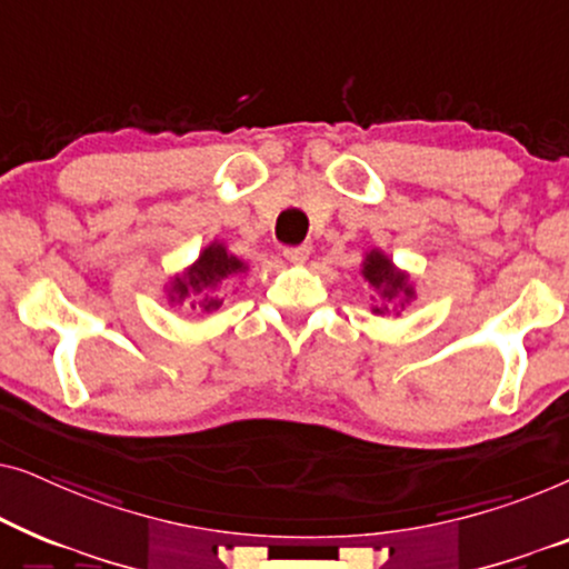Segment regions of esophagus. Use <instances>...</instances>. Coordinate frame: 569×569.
Listing matches in <instances>:
<instances>
[{
	"instance_id": "1",
	"label": "esophagus",
	"mask_w": 569,
	"mask_h": 569,
	"mask_svg": "<svg viewBox=\"0 0 569 569\" xmlns=\"http://www.w3.org/2000/svg\"><path fill=\"white\" fill-rule=\"evenodd\" d=\"M310 256V248L308 246H292V248H284V259L292 261V263H306Z\"/></svg>"
}]
</instances>
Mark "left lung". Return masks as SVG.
Returning <instances> with one entry per match:
<instances>
[{"instance_id":"1","label":"left lung","mask_w":569,"mask_h":569,"mask_svg":"<svg viewBox=\"0 0 569 569\" xmlns=\"http://www.w3.org/2000/svg\"><path fill=\"white\" fill-rule=\"evenodd\" d=\"M362 277L378 295V306H372V313L376 316H386L391 313V310L399 316L401 310L417 298L411 277L403 269L396 267L380 248H370V251L365 253Z\"/></svg>"}]
</instances>
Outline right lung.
I'll list each match as a JSON object with an SVG mask.
<instances>
[{
  "mask_svg": "<svg viewBox=\"0 0 569 569\" xmlns=\"http://www.w3.org/2000/svg\"><path fill=\"white\" fill-rule=\"evenodd\" d=\"M246 271V261L230 253L228 246L220 243V240H212L191 267L170 277V282L166 284L168 306H183L186 310H193V313L201 316L212 313V310L222 306L224 290Z\"/></svg>",
  "mask_w": 569,
  "mask_h": 569,
  "instance_id": "add662e5",
  "label": "right lung"
}]
</instances>
